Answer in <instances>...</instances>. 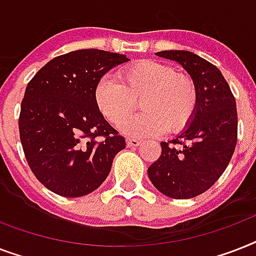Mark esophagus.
<instances>
[{
	"label": "esophagus",
	"instance_id": "34e87169",
	"mask_svg": "<svg viewBox=\"0 0 256 256\" xmlns=\"http://www.w3.org/2000/svg\"><path fill=\"white\" fill-rule=\"evenodd\" d=\"M126 144H128V148H136V146H140V140H136V138H128L126 140Z\"/></svg>",
	"mask_w": 256,
	"mask_h": 256
}]
</instances>
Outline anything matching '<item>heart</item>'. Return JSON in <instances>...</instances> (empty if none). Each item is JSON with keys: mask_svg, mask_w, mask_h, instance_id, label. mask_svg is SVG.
<instances>
[{"mask_svg": "<svg viewBox=\"0 0 256 256\" xmlns=\"http://www.w3.org/2000/svg\"><path fill=\"white\" fill-rule=\"evenodd\" d=\"M140 100L144 112L124 119ZM94 100L100 114L120 124L128 136H148L179 132L188 124L198 106V88L194 80L162 62L142 60L118 73V80L104 77L98 82Z\"/></svg>", "mask_w": 256, "mask_h": 256, "instance_id": "b5f03b06", "label": "heart"}]
</instances>
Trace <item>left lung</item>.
<instances>
[{
  "label": "left lung",
  "instance_id": "8db88e82",
  "mask_svg": "<svg viewBox=\"0 0 256 256\" xmlns=\"http://www.w3.org/2000/svg\"><path fill=\"white\" fill-rule=\"evenodd\" d=\"M160 57L176 61L198 88L192 120L176 138L160 142V156L148 168L152 183L174 199L207 191L224 172L238 140L236 102L220 70L186 50H164Z\"/></svg>",
  "mask_w": 256,
  "mask_h": 256
}]
</instances>
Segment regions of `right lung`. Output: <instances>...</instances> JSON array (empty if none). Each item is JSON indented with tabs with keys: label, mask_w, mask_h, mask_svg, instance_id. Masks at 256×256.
<instances>
[{
	"label": "right lung",
	"mask_w": 256,
	"mask_h": 256,
	"mask_svg": "<svg viewBox=\"0 0 256 256\" xmlns=\"http://www.w3.org/2000/svg\"><path fill=\"white\" fill-rule=\"evenodd\" d=\"M126 56L82 49L53 58L26 86L18 120L30 170L56 194L78 198L102 184L126 140L100 114L98 82Z\"/></svg>",
	"instance_id": "obj_1"
}]
</instances>
